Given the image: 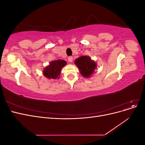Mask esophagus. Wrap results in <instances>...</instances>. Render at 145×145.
Listing matches in <instances>:
<instances>
[{
  "label": "esophagus",
  "mask_w": 145,
  "mask_h": 145,
  "mask_svg": "<svg viewBox=\"0 0 145 145\" xmlns=\"http://www.w3.org/2000/svg\"><path fill=\"white\" fill-rule=\"evenodd\" d=\"M68 61H69V62H72V60H73V57H72V56H69V57H68Z\"/></svg>",
  "instance_id": "obj_1"
}]
</instances>
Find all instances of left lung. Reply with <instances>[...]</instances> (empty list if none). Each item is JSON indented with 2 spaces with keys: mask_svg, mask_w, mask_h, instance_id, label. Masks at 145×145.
I'll list each match as a JSON object with an SVG mask.
<instances>
[{
  "mask_svg": "<svg viewBox=\"0 0 145 145\" xmlns=\"http://www.w3.org/2000/svg\"><path fill=\"white\" fill-rule=\"evenodd\" d=\"M75 64L79 68L82 75L85 77H89L93 73L97 67L95 63L91 60L89 57L81 56L75 60Z\"/></svg>",
  "mask_w": 145,
  "mask_h": 145,
  "instance_id": "1",
  "label": "left lung"
}]
</instances>
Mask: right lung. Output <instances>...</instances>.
<instances>
[{"label":"right lung","instance_id":"add662e5","mask_svg":"<svg viewBox=\"0 0 145 145\" xmlns=\"http://www.w3.org/2000/svg\"><path fill=\"white\" fill-rule=\"evenodd\" d=\"M67 64V62L63 60H57L52 61L50 65L46 67L43 70V74L45 77L49 78L56 79L59 77L62 68Z\"/></svg>","mask_w":145,"mask_h":145}]
</instances>
